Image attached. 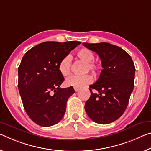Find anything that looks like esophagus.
Listing matches in <instances>:
<instances>
[{
    "label": "esophagus",
    "instance_id": "obj_1",
    "mask_svg": "<svg viewBox=\"0 0 151 151\" xmlns=\"http://www.w3.org/2000/svg\"><path fill=\"white\" fill-rule=\"evenodd\" d=\"M74 89H75V92H77L78 90H79V88H76V87H74Z\"/></svg>",
    "mask_w": 151,
    "mask_h": 151
}]
</instances>
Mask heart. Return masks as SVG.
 I'll return each mask as SVG.
<instances>
[{
    "label": "heart",
    "instance_id": "heart-1",
    "mask_svg": "<svg viewBox=\"0 0 151 151\" xmlns=\"http://www.w3.org/2000/svg\"><path fill=\"white\" fill-rule=\"evenodd\" d=\"M76 56L81 60L86 63V71L91 70L95 75L99 73L101 70V65L99 64L93 62L95 59V55L91 50L87 48L80 50ZM71 56L66 55L60 60L58 64V71L63 76H66L70 74ZM93 76L91 75H85L82 76L73 75L67 78L65 81L66 86L81 88L83 86L90 84L93 82Z\"/></svg>",
    "mask_w": 151,
    "mask_h": 151
}]
</instances>
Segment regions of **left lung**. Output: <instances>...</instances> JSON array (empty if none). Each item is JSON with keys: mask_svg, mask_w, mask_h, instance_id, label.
Returning <instances> with one entry per match:
<instances>
[{"mask_svg": "<svg viewBox=\"0 0 151 151\" xmlns=\"http://www.w3.org/2000/svg\"><path fill=\"white\" fill-rule=\"evenodd\" d=\"M83 45L99 55L103 68L98 80L89 86L91 96L85 103V111L97 124L113 122L128 106L134 88V64L130 55L117 45L105 42Z\"/></svg>", "mask_w": 151, "mask_h": 151, "instance_id": "left-lung-1", "label": "left lung"}]
</instances>
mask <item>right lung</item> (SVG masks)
<instances>
[{"mask_svg": "<svg viewBox=\"0 0 151 151\" xmlns=\"http://www.w3.org/2000/svg\"><path fill=\"white\" fill-rule=\"evenodd\" d=\"M80 42H45L24 55L18 68V88L26 113L44 127L55 125L63 118L73 87H60L64 81L58 64Z\"/></svg>", "mask_w": 151, "mask_h": 151, "instance_id": "1", "label": "right lung"}]
</instances>
